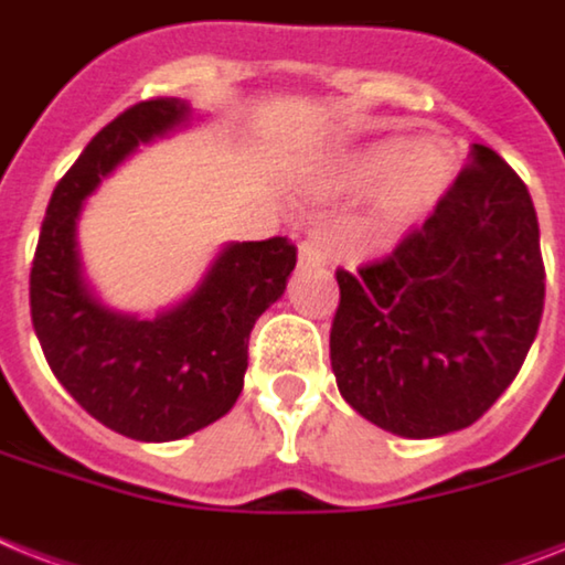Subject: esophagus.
<instances>
[{
    "instance_id": "obj_1",
    "label": "esophagus",
    "mask_w": 565,
    "mask_h": 565,
    "mask_svg": "<svg viewBox=\"0 0 565 565\" xmlns=\"http://www.w3.org/2000/svg\"><path fill=\"white\" fill-rule=\"evenodd\" d=\"M328 258V246H324V241H319V237H307V241H301V246H298V264H301V267H324Z\"/></svg>"
}]
</instances>
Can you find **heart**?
Returning a JSON list of instances; mask_svg holds the SVG:
<instances>
[{
    "mask_svg": "<svg viewBox=\"0 0 565 565\" xmlns=\"http://www.w3.org/2000/svg\"><path fill=\"white\" fill-rule=\"evenodd\" d=\"M456 168L449 141L424 139L412 148L409 139H383L345 156L333 171V185L362 194L380 184L371 205V232L401 235L441 203Z\"/></svg>",
    "mask_w": 565,
    "mask_h": 565,
    "instance_id": "heart-1",
    "label": "heart"
}]
</instances>
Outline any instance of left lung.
<instances>
[{
  "instance_id": "obj_1",
  "label": "left lung",
  "mask_w": 565,
  "mask_h": 565,
  "mask_svg": "<svg viewBox=\"0 0 565 565\" xmlns=\"http://www.w3.org/2000/svg\"><path fill=\"white\" fill-rule=\"evenodd\" d=\"M337 386L403 438L476 424L520 374L543 319L545 267L525 182L473 145L444 200L388 255L339 267Z\"/></svg>"
}]
</instances>
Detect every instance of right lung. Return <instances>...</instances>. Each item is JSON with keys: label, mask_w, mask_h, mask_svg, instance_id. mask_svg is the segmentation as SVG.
I'll use <instances>...</instances> for the list:
<instances>
[{"label": "right lung", "mask_w": 565, "mask_h": 565, "mask_svg": "<svg viewBox=\"0 0 565 565\" xmlns=\"http://www.w3.org/2000/svg\"><path fill=\"white\" fill-rule=\"evenodd\" d=\"M185 116L179 98H150L113 118L54 188L31 264V322L49 369L95 420L136 441H177L235 406L252 328L296 267L287 237L232 243L194 296L153 322L92 298L75 243L84 196Z\"/></svg>", "instance_id": "add662e5"}]
</instances>
